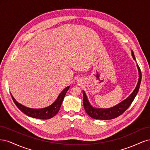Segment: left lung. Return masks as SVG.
Here are the masks:
<instances>
[{"label": "left lung", "instance_id": "1", "mask_svg": "<svg viewBox=\"0 0 150 150\" xmlns=\"http://www.w3.org/2000/svg\"><path fill=\"white\" fill-rule=\"evenodd\" d=\"M131 55L133 56L134 60L136 61V59L134 55L133 51H131ZM137 66L138 70L139 73V78L138 83L136 86L135 89L132 92L129 96L125 99V100L121 101L120 103L116 104V106H113L110 108H97L93 107L91 104H90L88 97L86 96L84 91L83 90V106L86 113L92 118L96 120H112L115 117H118L121 115H122L127 109H128L131 104L133 101L134 98L137 96L138 93L141 81H142V72H141L140 68L138 66V64H137Z\"/></svg>", "mask_w": 150, "mask_h": 150}]
</instances>
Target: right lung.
Instances as JSON below:
<instances>
[{"instance_id": "obj_1", "label": "right lung", "mask_w": 150, "mask_h": 150, "mask_svg": "<svg viewBox=\"0 0 150 150\" xmlns=\"http://www.w3.org/2000/svg\"><path fill=\"white\" fill-rule=\"evenodd\" d=\"M69 88L70 86H69L65 89H63L62 91V92L58 96L56 100L54 101L51 105L41 109L30 108L22 105V104L18 103L16 100L15 98L13 97L12 94H11L13 99V101L14 102L16 105L22 112H24L25 115L28 116L34 117V118H37L40 120H48L54 117L59 112V111L63 99H64L65 95L68 89H69Z\"/></svg>"}]
</instances>
